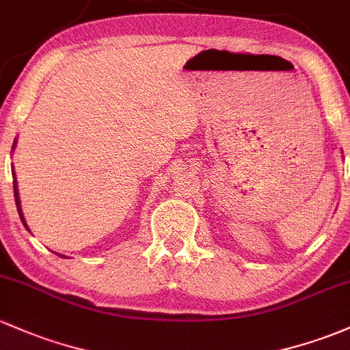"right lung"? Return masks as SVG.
<instances>
[{
	"mask_svg": "<svg viewBox=\"0 0 350 350\" xmlns=\"http://www.w3.org/2000/svg\"><path fill=\"white\" fill-rule=\"evenodd\" d=\"M16 144H18V140L16 138H14V142H13V150L16 148ZM11 172H13V187H14V202H16V208H18V213H20V219H21V221H23V225L26 228H28V225H26V220H25V217H23V210H21V202H20V193H18V182H16V175H14V168H13V165H11ZM29 230V228H28ZM59 257H63L65 258V255H62V254H58Z\"/></svg>",
	"mask_w": 350,
	"mask_h": 350,
	"instance_id": "right-lung-1",
	"label": "right lung"
}]
</instances>
